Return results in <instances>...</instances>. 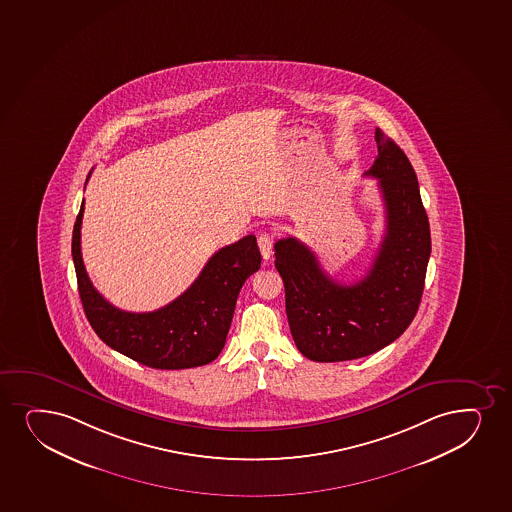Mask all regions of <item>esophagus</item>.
Listing matches in <instances>:
<instances>
[{
  "label": "esophagus",
  "mask_w": 512,
  "mask_h": 512,
  "mask_svg": "<svg viewBox=\"0 0 512 512\" xmlns=\"http://www.w3.org/2000/svg\"><path fill=\"white\" fill-rule=\"evenodd\" d=\"M257 241H259L262 259H264L265 262H269V259L272 257V241H274V238H272V235H269V233H262Z\"/></svg>",
  "instance_id": "esophagus-1"
}]
</instances>
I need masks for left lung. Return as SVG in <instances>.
<instances>
[{
	"label": "left lung",
	"instance_id": "1",
	"mask_svg": "<svg viewBox=\"0 0 512 512\" xmlns=\"http://www.w3.org/2000/svg\"><path fill=\"white\" fill-rule=\"evenodd\" d=\"M375 140L379 154L365 176L379 181L385 235L367 276L355 284L337 283L305 243L288 236L274 245L291 336L308 360L372 355L396 341L420 307L432 252L427 212L401 147L380 128Z\"/></svg>",
	"mask_w": 512,
	"mask_h": 512
}]
</instances>
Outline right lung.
<instances>
[{"label": "right lung", "mask_w": 512, "mask_h": 512, "mask_svg": "<svg viewBox=\"0 0 512 512\" xmlns=\"http://www.w3.org/2000/svg\"><path fill=\"white\" fill-rule=\"evenodd\" d=\"M82 217L84 200L73 226L72 255L80 300L97 336L121 355L159 370L200 367L216 360L241 286L260 269L257 238L243 236L214 253L192 286L166 307L133 313L113 307L92 286L80 252Z\"/></svg>", "instance_id": "add662e5"}]
</instances>
